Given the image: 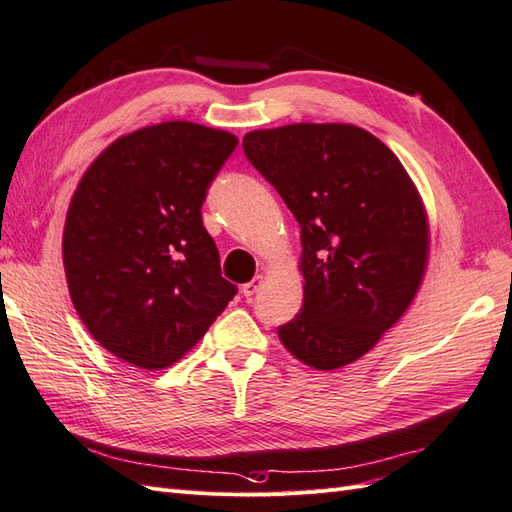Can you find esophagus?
<instances>
[{"label": "esophagus", "mask_w": 512, "mask_h": 512, "mask_svg": "<svg viewBox=\"0 0 512 512\" xmlns=\"http://www.w3.org/2000/svg\"><path fill=\"white\" fill-rule=\"evenodd\" d=\"M261 283H264V275H257L253 281H248V283H244V288H242V292H244V296L246 299H251V296L261 288Z\"/></svg>", "instance_id": "1"}]
</instances>
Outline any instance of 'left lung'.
I'll return each mask as SVG.
<instances>
[{
  "label": "left lung",
  "mask_w": 512,
  "mask_h": 512,
  "mask_svg": "<svg viewBox=\"0 0 512 512\" xmlns=\"http://www.w3.org/2000/svg\"><path fill=\"white\" fill-rule=\"evenodd\" d=\"M246 159L301 227L303 310L279 327L303 364L334 371L408 310L427 266V218L401 161L351 124L253 130Z\"/></svg>",
  "instance_id": "8db88e82"
}]
</instances>
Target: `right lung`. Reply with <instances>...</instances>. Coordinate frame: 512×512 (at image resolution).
Here are the masks:
<instances>
[{
	"label": "right lung",
	"mask_w": 512,
	"mask_h": 512,
	"mask_svg": "<svg viewBox=\"0 0 512 512\" xmlns=\"http://www.w3.org/2000/svg\"><path fill=\"white\" fill-rule=\"evenodd\" d=\"M235 146L192 122L146 126L113 141L78 183L63 233L71 303L120 360L174 364L237 294L200 213Z\"/></svg>",
	"instance_id": "1"
}]
</instances>
